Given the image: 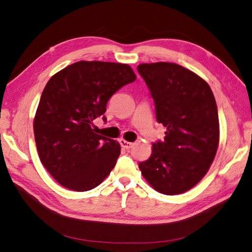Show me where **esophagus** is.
Instances as JSON below:
<instances>
[{"label": "esophagus", "mask_w": 252, "mask_h": 252, "mask_svg": "<svg viewBox=\"0 0 252 252\" xmlns=\"http://www.w3.org/2000/svg\"><path fill=\"white\" fill-rule=\"evenodd\" d=\"M120 144H121V146L122 147H125L126 149H130L133 145H134V143H132V142H127V141H126V140H120Z\"/></svg>", "instance_id": "obj_1"}]
</instances>
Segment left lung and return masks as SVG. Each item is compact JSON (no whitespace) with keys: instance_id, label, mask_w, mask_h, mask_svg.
<instances>
[{"instance_id":"8db88e82","label":"left lung","mask_w":252,"mask_h":252,"mask_svg":"<svg viewBox=\"0 0 252 252\" xmlns=\"http://www.w3.org/2000/svg\"><path fill=\"white\" fill-rule=\"evenodd\" d=\"M156 107L159 123L167 127L162 142L153 144L146 161L138 163L157 191L178 195L194 187L216 157L220 126L215 95L196 73L173 63H141Z\"/></svg>"}]
</instances>
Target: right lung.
<instances>
[{"instance_id":"right-lung-1","label":"right lung","mask_w":252,"mask_h":252,"mask_svg":"<svg viewBox=\"0 0 252 252\" xmlns=\"http://www.w3.org/2000/svg\"><path fill=\"white\" fill-rule=\"evenodd\" d=\"M135 79L126 63L81 61L49 80L33 131L41 162L61 185L87 191L114 169L119 143L97 134L93 121L105 114L111 96Z\"/></svg>"}]
</instances>
